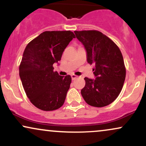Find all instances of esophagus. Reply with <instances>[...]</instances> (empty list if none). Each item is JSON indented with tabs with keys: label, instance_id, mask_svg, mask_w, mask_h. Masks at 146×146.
Instances as JSON below:
<instances>
[{
	"label": "esophagus",
	"instance_id": "34e87169",
	"mask_svg": "<svg viewBox=\"0 0 146 146\" xmlns=\"http://www.w3.org/2000/svg\"><path fill=\"white\" fill-rule=\"evenodd\" d=\"M71 77H72V79L75 80V79H76V78H78V76H76V75H75V74H72L71 75Z\"/></svg>",
	"mask_w": 146,
	"mask_h": 146
}]
</instances>
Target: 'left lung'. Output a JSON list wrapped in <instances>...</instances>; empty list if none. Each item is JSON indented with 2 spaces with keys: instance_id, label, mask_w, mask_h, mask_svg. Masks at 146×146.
Wrapping results in <instances>:
<instances>
[{
  "instance_id": "8db88e82",
  "label": "left lung",
  "mask_w": 146,
  "mask_h": 146,
  "mask_svg": "<svg viewBox=\"0 0 146 146\" xmlns=\"http://www.w3.org/2000/svg\"><path fill=\"white\" fill-rule=\"evenodd\" d=\"M76 38L85 46L87 62L95 64V80L85 77L81 95L92 107H103L112 103L122 90L126 68L119 47L98 31H74Z\"/></svg>"
}]
</instances>
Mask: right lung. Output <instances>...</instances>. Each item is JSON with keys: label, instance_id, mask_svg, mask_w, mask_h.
Listing matches in <instances>:
<instances>
[{"label": "right lung", "instance_id": "obj_1", "mask_svg": "<svg viewBox=\"0 0 146 146\" xmlns=\"http://www.w3.org/2000/svg\"><path fill=\"white\" fill-rule=\"evenodd\" d=\"M73 38L75 35L70 31H44L25 48L19 74L27 97L41 110H56L64 103L72 78L54 72L53 64L61 60Z\"/></svg>", "mask_w": 146, "mask_h": 146}]
</instances>
